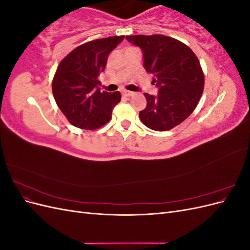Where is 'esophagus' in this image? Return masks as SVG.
Listing matches in <instances>:
<instances>
[{
  "label": "esophagus",
  "mask_w": 250,
  "mask_h": 250,
  "mask_svg": "<svg viewBox=\"0 0 250 250\" xmlns=\"http://www.w3.org/2000/svg\"><path fill=\"white\" fill-rule=\"evenodd\" d=\"M132 92H129V90H123V93H122V95H123V97H130V96H132Z\"/></svg>",
  "instance_id": "34e87169"
}]
</instances>
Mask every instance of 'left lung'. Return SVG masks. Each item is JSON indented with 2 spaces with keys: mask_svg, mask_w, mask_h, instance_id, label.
<instances>
[{
  "mask_svg": "<svg viewBox=\"0 0 250 250\" xmlns=\"http://www.w3.org/2000/svg\"><path fill=\"white\" fill-rule=\"evenodd\" d=\"M126 40L143 53L144 67L153 75L156 96L145 93L147 106L140 111L144 125L167 131L180 124L197 106L204 76L198 58L181 42L165 35H132Z\"/></svg>",
  "mask_w": 250,
  "mask_h": 250,
  "instance_id": "left-lung-1",
  "label": "left lung"
}]
</instances>
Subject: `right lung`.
<instances>
[{
    "mask_svg": "<svg viewBox=\"0 0 250 250\" xmlns=\"http://www.w3.org/2000/svg\"><path fill=\"white\" fill-rule=\"evenodd\" d=\"M123 40L124 35L85 42L60 62L52 82L53 96L72 125L94 130L109 122L121 94L101 92L98 76L109 53Z\"/></svg>",
    "mask_w": 250,
    "mask_h": 250,
    "instance_id": "right-lung-1",
    "label": "right lung"
}]
</instances>
